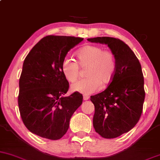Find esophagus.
I'll use <instances>...</instances> for the list:
<instances>
[{
	"label": "esophagus",
	"instance_id": "esophagus-1",
	"mask_svg": "<svg viewBox=\"0 0 160 160\" xmlns=\"http://www.w3.org/2000/svg\"><path fill=\"white\" fill-rule=\"evenodd\" d=\"M89 95H83V100H84V101L88 100V99H89Z\"/></svg>",
	"mask_w": 160,
	"mask_h": 160
}]
</instances>
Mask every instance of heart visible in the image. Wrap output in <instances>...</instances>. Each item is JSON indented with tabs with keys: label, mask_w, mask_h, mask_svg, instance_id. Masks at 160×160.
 <instances>
[{
	"label": "heart",
	"mask_w": 160,
	"mask_h": 160,
	"mask_svg": "<svg viewBox=\"0 0 160 160\" xmlns=\"http://www.w3.org/2000/svg\"><path fill=\"white\" fill-rule=\"evenodd\" d=\"M78 62L66 56L62 62V71L66 80L74 82L80 74V65L86 68V78L72 85V90L83 94H92L100 89L101 83L107 85L111 81L117 71V58L111 50L101 46L86 45L76 53Z\"/></svg>",
	"instance_id": "b5f03b06"
}]
</instances>
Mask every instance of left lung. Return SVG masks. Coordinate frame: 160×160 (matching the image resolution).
<instances>
[{
    "label": "left lung",
    "mask_w": 160,
    "mask_h": 160,
    "mask_svg": "<svg viewBox=\"0 0 160 160\" xmlns=\"http://www.w3.org/2000/svg\"><path fill=\"white\" fill-rule=\"evenodd\" d=\"M87 40L107 44L117 58V71L107 89L90 98L95 106V132L104 138H114L130 131L140 120L145 98L141 65L133 51L118 38Z\"/></svg>",
    "instance_id": "obj_1"
}]
</instances>
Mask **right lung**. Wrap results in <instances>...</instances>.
Here are the masks:
<instances>
[{"label": "right lung", "instance_id": "obj_1", "mask_svg": "<svg viewBox=\"0 0 160 160\" xmlns=\"http://www.w3.org/2000/svg\"><path fill=\"white\" fill-rule=\"evenodd\" d=\"M83 38L46 36L29 52L19 78L18 104L24 125L38 136L58 140L67 132L73 113L81 105L78 92L65 96L69 82L62 71L68 51Z\"/></svg>", "mask_w": 160, "mask_h": 160}]
</instances>
